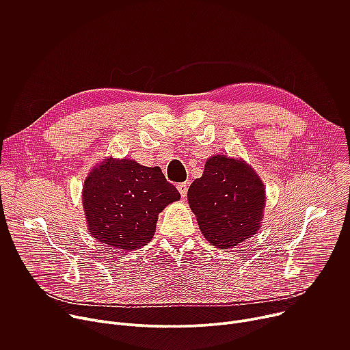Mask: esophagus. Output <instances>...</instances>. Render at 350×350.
<instances>
[{"instance_id":"esophagus-1","label":"esophagus","mask_w":350,"mask_h":350,"mask_svg":"<svg viewBox=\"0 0 350 350\" xmlns=\"http://www.w3.org/2000/svg\"><path fill=\"white\" fill-rule=\"evenodd\" d=\"M177 189H178V192H180V195H181L183 198H185V196H187V191H188V185H187V183H180V184L177 185Z\"/></svg>"}]
</instances>
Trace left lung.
Wrapping results in <instances>:
<instances>
[{
  "instance_id": "1",
  "label": "left lung",
  "mask_w": 350,
  "mask_h": 350,
  "mask_svg": "<svg viewBox=\"0 0 350 350\" xmlns=\"http://www.w3.org/2000/svg\"><path fill=\"white\" fill-rule=\"evenodd\" d=\"M187 195L199 228L215 246H237L260 228L265 185L241 159L224 155L209 158L202 177L189 185Z\"/></svg>"
}]
</instances>
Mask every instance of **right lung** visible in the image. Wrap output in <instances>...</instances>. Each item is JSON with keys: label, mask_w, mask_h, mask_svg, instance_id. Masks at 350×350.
I'll return each mask as SVG.
<instances>
[{"label": "right lung", "mask_w": 350, "mask_h": 350, "mask_svg": "<svg viewBox=\"0 0 350 350\" xmlns=\"http://www.w3.org/2000/svg\"><path fill=\"white\" fill-rule=\"evenodd\" d=\"M178 199L180 192L161 167H146L133 159H105L91 170L83 187L91 235L126 252L152 239L158 215Z\"/></svg>", "instance_id": "obj_1"}]
</instances>
